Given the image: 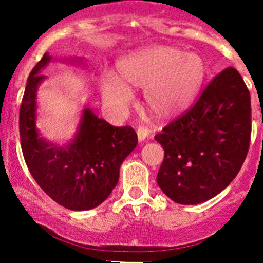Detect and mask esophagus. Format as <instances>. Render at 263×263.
Returning a JSON list of instances; mask_svg holds the SVG:
<instances>
[{
	"label": "esophagus",
	"mask_w": 263,
	"mask_h": 263,
	"mask_svg": "<svg viewBox=\"0 0 263 263\" xmlns=\"http://www.w3.org/2000/svg\"><path fill=\"white\" fill-rule=\"evenodd\" d=\"M149 135H150V128L147 126H145V124H140V126L137 127V139H139V141H144L145 139H147Z\"/></svg>",
	"instance_id": "1"
}]
</instances>
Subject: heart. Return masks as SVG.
<instances>
[{
	"label": "heart",
	"instance_id": "heart-1",
	"mask_svg": "<svg viewBox=\"0 0 263 263\" xmlns=\"http://www.w3.org/2000/svg\"><path fill=\"white\" fill-rule=\"evenodd\" d=\"M207 73V63L198 53L153 46L119 61V77L104 73L101 95L117 114H124L134 99L131 88H145L147 109L158 118H170L193 103Z\"/></svg>",
	"mask_w": 263,
	"mask_h": 263
}]
</instances>
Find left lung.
<instances>
[{"label": "left lung", "mask_w": 263, "mask_h": 263, "mask_svg": "<svg viewBox=\"0 0 263 263\" xmlns=\"http://www.w3.org/2000/svg\"><path fill=\"white\" fill-rule=\"evenodd\" d=\"M251 95L239 72L226 68L199 100L154 139L164 149L157 176L178 204H199L236 177L251 141Z\"/></svg>", "instance_id": "obj_1"}]
</instances>
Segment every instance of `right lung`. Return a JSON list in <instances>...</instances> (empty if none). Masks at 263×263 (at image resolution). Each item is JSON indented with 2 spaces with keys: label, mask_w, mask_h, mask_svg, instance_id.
<instances>
[{
  "label": "right lung",
  "mask_w": 263,
  "mask_h": 263,
  "mask_svg": "<svg viewBox=\"0 0 263 263\" xmlns=\"http://www.w3.org/2000/svg\"><path fill=\"white\" fill-rule=\"evenodd\" d=\"M51 59L46 52L28 77L19 116L23 155L30 175L51 199L72 211L92 210L118 183L119 168L136 147L137 135L132 127L111 126L85 108L68 144L41 136L35 126L37 90L46 78L41 70Z\"/></svg>",
  "instance_id": "1"
}]
</instances>
